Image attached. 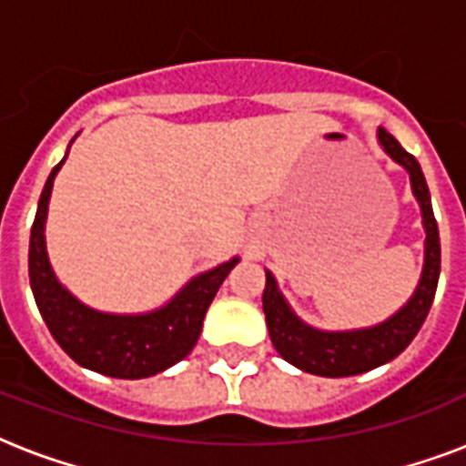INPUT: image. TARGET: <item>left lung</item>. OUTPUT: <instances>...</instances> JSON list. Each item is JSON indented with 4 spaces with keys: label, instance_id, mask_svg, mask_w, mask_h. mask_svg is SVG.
Listing matches in <instances>:
<instances>
[{
    "label": "left lung",
    "instance_id": "1",
    "mask_svg": "<svg viewBox=\"0 0 466 466\" xmlns=\"http://www.w3.org/2000/svg\"><path fill=\"white\" fill-rule=\"evenodd\" d=\"M380 142L387 149V155L397 159L411 174L413 196L419 198L420 210H423V225H426L428 232L423 276H420L419 288L413 292V298L409 299V305L399 314H394L390 321H384L375 329H362V331L326 333L302 324L292 314L290 307L285 305V299L280 298L273 276L266 273L263 311H266L270 340L285 360L295 368L305 370V372H311V375L350 377L394 360L423 326L431 305H433L435 290H438L441 234H438V222H435L431 193H428V183L423 178L420 164L384 127H380Z\"/></svg>",
    "mask_w": 466,
    "mask_h": 466
}]
</instances>
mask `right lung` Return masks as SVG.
I'll return each mask as SVG.
<instances>
[{
    "label": "right lung",
    "mask_w": 466,
    "mask_h": 466,
    "mask_svg": "<svg viewBox=\"0 0 466 466\" xmlns=\"http://www.w3.org/2000/svg\"><path fill=\"white\" fill-rule=\"evenodd\" d=\"M65 159L47 176L46 188L40 193L38 212L31 227V248H28V276L43 321L60 348L79 362L82 368L120 380H140L152 377L161 370L171 368L193 350L205 311L227 273L239 258L222 263L203 276L193 278L167 307L142 314V317H118L101 314L82 302H76L57 280H55L46 254V225L47 200L53 190V178Z\"/></svg>",
    "instance_id": "obj_1"
}]
</instances>
